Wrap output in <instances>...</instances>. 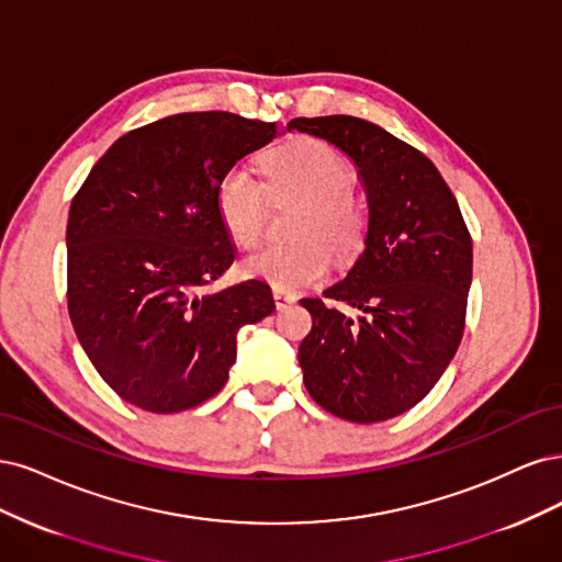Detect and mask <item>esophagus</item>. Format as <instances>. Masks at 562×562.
<instances>
[{"label": "esophagus", "instance_id": "1", "mask_svg": "<svg viewBox=\"0 0 562 562\" xmlns=\"http://www.w3.org/2000/svg\"><path fill=\"white\" fill-rule=\"evenodd\" d=\"M273 299H276L278 311H282V307L292 305L296 301V296L292 292H284V289H273Z\"/></svg>", "mask_w": 562, "mask_h": 562}]
</instances>
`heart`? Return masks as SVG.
<instances>
[{"mask_svg": "<svg viewBox=\"0 0 562 562\" xmlns=\"http://www.w3.org/2000/svg\"><path fill=\"white\" fill-rule=\"evenodd\" d=\"M263 187L245 168H228L216 184V212L228 238L255 249L270 203H301L294 216L292 245L268 247L245 259L243 270L284 292L307 286L329 273L330 245L350 257L367 233V212L352 195V175L342 158L317 139H296L268 151L261 160Z\"/></svg>", "mask_w": 562, "mask_h": 562, "instance_id": "heart-1", "label": "heart"}]
</instances>
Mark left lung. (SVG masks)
<instances>
[{"instance_id":"left-lung-1","label":"left lung","mask_w":562,"mask_h":562,"mask_svg":"<svg viewBox=\"0 0 562 562\" xmlns=\"http://www.w3.org/2000/svg\"><path fill=\"white\" fill-rule=\"evenodd\" d=\"M292 131L346 151L369 198L364 251L324 299H301L305 390L338 418L380 423L423 402L456 355L472 284V235L434 162L355 116L294 119ZM362 311L352 321L339 311Z\"/></svg>"}]
</instances>
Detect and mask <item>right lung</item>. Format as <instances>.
I'll return each mask as SVG.
<instances>
[{
	"label": "right lung",
	"instance_id": "right-lung-1",
	"mask_svg": "<svg viewBox=\"0 0 562 562\" xmlns=\"http://www.w3.org/2000/svg\"><path fill=\"white\" fill-rule=\"evenodd\" d=\"M280 133L231 112L166 116L119 137L71 198L69 319L121 400L151 413L207 402L226 385L240 327L276 311L261 280L201 289L235 261L216 184Z\"/></svg>",
	"mask_w": 562,
	"mask_h": 562
}]
</instances>
